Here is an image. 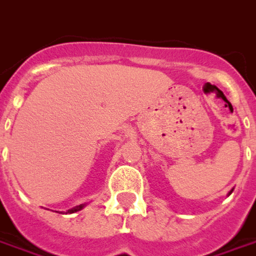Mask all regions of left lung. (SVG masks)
Listing matches in <instances>:
<instances>
[{"mask_svg": "<svg viewBox=\"0 0 256 256\" xmlns=\"http://www.w3.org/2000/svg\"><path fill=\"white\" fill-rule=\"evenodd\" d=\"M232 192H233V189H232V190H230V192H229V194H230V193H232Z\"/></svg>", "mask_w": 256, "mask_h": 256, "instance_id": "obj_1", "label": "left lung"}]
</instances>
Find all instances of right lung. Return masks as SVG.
<instances>
[{
    "label": "right lung",
    "mask_w": 256,
    "mask_h": 256,
    "mask_svg": "<svg viewBox=\"0 0 256 256\" xmlns=\"http://www.w3.org/2000/svg\"><path fill=\"white\" fill-rule=\"evenodd\" d=\"M86 204H79V206H76V207H74L72 210H68V212H76V211H80V210L84 208Z\"/></svg>",
    "instance_id": "add662e5"
}]
</instances>
